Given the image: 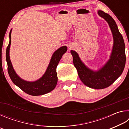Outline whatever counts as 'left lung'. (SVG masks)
Wrapping results in <instances>:
<instances>
[{"label": "left lung", "instance_id": "obj_1", "mask_svg": "<svg viewBox=\"0 0 129 129\" xmlns=\"http://www.w3.org/2000/svg\"><path fill=\"white\" fill-rule=\"evenodd\" d=\"M98 14L109 24L113 38V45L110 57L105 64L97 71L89 68L82 61L76 51L71 50L73 64L78 76L84 85L89 88L102 89L111 85L123 71L126 63L125 45L116 23L112 16L101 10Z\"/></svg>", "mask_w": 129, "mask_h": 129}]
</instances>
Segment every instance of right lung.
Returning a JSON list of instances; mask_svg holds the SVG:
<instances>
[{"label": "right lung", "instance_id": "obj_1", "mask_svg": "<svg viewBox=\"0 0 129 129\" xmlns=\"http://www.w3.org/2000/svg\"><path fill=\"white\" fill-rule=\"evenodd\" d=\"M11 32L12 29L9 35V44L6 49V61L8 65V72L13 83L24 92L31 95H43L53 90L57 83L56 68L62 55L67 51V46L60 47L54 52L46 71L42 77L34 81H28L22 79L17 75L11 61L10 49L11 43Z\"/></svg>", "mask_w": 129, "mask_h": 129}]
</instances>
